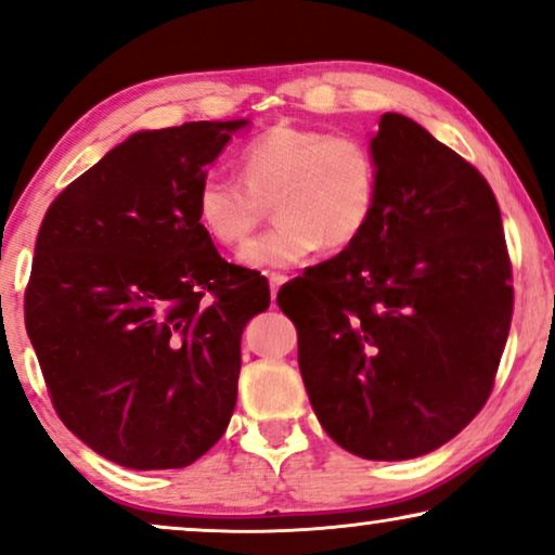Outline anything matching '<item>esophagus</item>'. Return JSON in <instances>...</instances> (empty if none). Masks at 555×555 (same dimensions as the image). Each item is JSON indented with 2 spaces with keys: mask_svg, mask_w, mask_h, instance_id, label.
<instances>
[{
  "mask_svg": "<svg viewBox=\"0 0 555 555\" xmlns=\"http://www.w3.org/2000/svg\"><path fill=\"white\" fill-rule=\"evenodd\" d=\"M268 280H270V298H272V302H275L280 287H283V285L287 283V278L280 275V272H270Z\"/></svg>",
  "mask_w": 555,
  "mask_h": 555,
  "instance_id": "34e87169",
  "label": "esophagus"
}]
</instances>
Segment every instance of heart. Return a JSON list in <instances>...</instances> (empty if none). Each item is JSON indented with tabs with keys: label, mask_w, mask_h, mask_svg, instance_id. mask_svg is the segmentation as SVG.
Masks as SVG:
<instances>
[{
	"label": "heart",
	"mask_w": 555,
	"mask_h": 555,
	"mask_svg": "<svg viewBox=\"0 0 555 555\" xmlns=\"http://www.w3.org/2000/svg\"><path fill=\"white\" fill-rule=\"evenodd\" d=\"M245 183L207 177L196 192V219L211 240L240 247L275 199L278 224L240 253L247 270H285L306 262L323 245L348 247L374 219L378 162L353 133L278 124L240 156Z\"/></svg>",
	"instance_id": "1"
}]
</instances>
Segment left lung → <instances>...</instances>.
<instances>
[{
    "instance_id": "1",
    "label": "left lung",
    "mask_w": 555,
    "mask_h": 555,
    "mask_svg": "<svg viewBox=\"0 0 555 555\" xmlns=\"http://www.w3.org/2000/svg\"><path fill=\"white\" fill-rule=\"evenodd\" d=\"M369 146L374 219L278 306L298 328L300 374L328 437L393 462L450 442L485 406L513 285L500 207L473 164L399 113H384Z\"/></svg>"
}]
</instances>
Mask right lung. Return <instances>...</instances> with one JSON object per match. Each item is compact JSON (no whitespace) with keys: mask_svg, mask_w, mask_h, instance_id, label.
Masks as SVG:
<instances>
[{"mask_svg":"<svg viewBox=\"0 0 555 555\" xmlns=\"http://www.w3.org/2000/svg\"><path fill=\"white\" fill-rule=\"evenodd\" d=\"M245 126L131 133L42 219L27 336L60 420L116 465H192L237 404L242 331L268 310L270 285L219 257L196 192Z\"/></svg>","mask_w":555,"mask_h":555,"instance_id":"1","label":"right lung"}]
</instances>
